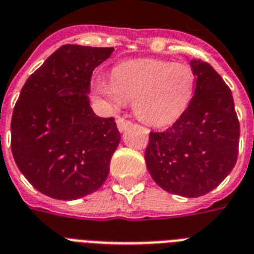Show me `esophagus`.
Returning a JSON list of instances; mask_svg holds the SVG:
<instances>
[{
    "instance_id": "obj_1",
    "label": "esophagus",
    "mask_w": 254,
    "mask_h": 254,
    "mask_svg": "<svg viewBox=\"0 0 254 254\" xmlns=\"http://www.w3.org/2000/svg\"><path fill=\"white\" fill-rule=\"evenodd\" d=\"M116 123H117V127H119L120 131H124L127 127H129L131 125V121L124 119V117H119Z\"/></svg>"
}]
</instances>
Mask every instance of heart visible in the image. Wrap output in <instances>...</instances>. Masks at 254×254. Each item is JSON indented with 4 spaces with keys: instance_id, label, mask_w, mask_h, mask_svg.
<instances>
[{
    "instance_id": "obj_1",
    "label": "heart",
    "mask_w": 254,
    "mask_h": 254,
    "mask_svg": "<svg viewBox=\"0 0 254 254\" xmlns=\"http://www.w3.org/2000/svg\"><path fill=\"white\" fill-rule=\"evenodd\" d=\"M194 90V75L185 64L140 58L120 64L112 81L100 78L94 92L110 106L133 102L134 113L142 123L165 127L187 110Z\"/></svg>"
}]
</instances>
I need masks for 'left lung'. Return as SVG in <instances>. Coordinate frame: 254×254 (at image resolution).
Returning a JSON list of instances; mask_svg holds the SVG:
<instances>
[{
  "label": "left lung",
  "mask_w": 254,
  "mask_h": 254,
  "mask_svg": "<svg viewBox=\"0 0 254 254\" xmlns=\"http://www.w3.org/2000/svg\"><path fill=\"white\" fill-rule=\"evenodd\" d=\"M190 66L194 96L172 127L150 131L145 162L158 187L193 198L217 188L235 168L240 123L221 75L202 60H191Z\"/></svg>",
  "instance_id": "left-lung-1"
}]
</instances>
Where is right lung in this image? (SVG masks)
I'll return each mask as SVG.
<instances>
[{"instance_id":"obj_1","label":"right lung","mask_w":254,"mask_h":254,"mask_svg":"<svg viewBox=\"0 0 254 254\" xmlns=\"http://www.w3.org/2000/svg\"><path fill=\"white\" fill-rule=\"evenodd\" d=\"M114 48L64 45L21 89L11 116V153L25 179L45 196L77 200L98 190L121 135L113 117L89 104L93 70Z\"/></svg>"}]
</instances>
